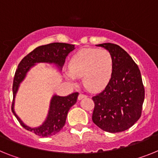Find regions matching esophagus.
Segmentation results:
<instances>
[{
    "label": "esophagus",
    "mask_w": 158,
    "mask_h": 158,
    "mask_svg": "<svg viewBox=\"0 0 158 158\" xmlns=\"http://www.w3.org/2000/svg\"><path fill=\"white\" fill-rule=\"evenodd\" d=\"M85 97H87V95H84V94L80 93L79 95V96H78V99H79V100H80V99H83V98H85Z\"/></svg>",
    "instance_id": "34e87169"
}]
</instances>
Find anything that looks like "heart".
Returning a JSON list of instances; mask_svg holds the SVG:
<instances>
[{
	"label": "heart",
	"instance_id": "obj_1",
	"mask_svg": "<svg viewBox=\"0 0 158 158\" xmlns=\"http://www.w3.org/2000/svg\"><path fill=\"white\" fill-rule=\"evenodd\" d=\"M114 59L108 50L87 48L79 50L71 58L66 75L71 80L83 77L87 90L97 92L104 90L112 79Z\"/></svg>",
	"mask_w": 158,
	"mask_h": 158
}]
</instances>
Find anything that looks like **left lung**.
Segmentation results:
<instances>
[{
    "mask_svg": "<svg viewBox=\"0 0 158 158\" xmlns=\"http://www.w3.org/2000/svg\"><path fill=\"white\" fill-rule=\"evenodd\" d=\"M111 52L114 70L108 86L92 97L95 107L92 121L108 132L125 131L141 116L144 87L138 66L128 53L118 45H96Z\"/></svg>",
    "mask_w": 158,
    "mask_h": 158,
    "instance_id": "8db88e82",
    "label": "left lung"
}]
</instances>
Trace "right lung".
Wrapping results in <instances>:
<instances>
[{"label":"right lung","instance_id":"right-lung-1","mask_svg":"<svg viewBox=\"0 0 158 158\" xmlns=\"http://www.w3.org/2000/svg\"><path fill=\"white\" fill-rule=\"evenodd\" d=\"M74 49V45L62 42H54L44 46H40L24 57L18 64L13 83L14 99L12 102L11 109L14 116L19 121L20 124L24 128H26V130L34 132L35 134L42 137H48L58 133L64 126L67 112L70 108L76 103L77 98L79 95L78 92H74L67 96L54 95L50 102V111L46 120L42 126L34 128H31L25 125L22 120H20V118L16 115L14 110V97L20 83L23 80L26 73L32 66H34L36 63H54L58 67H62L68 54Z\"/></svg>","mask_w":158,"mask_h":158}]
</instances>
